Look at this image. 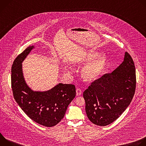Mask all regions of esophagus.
<instances>
[{
  "label": "esophagus",
  "instance_id": "1",
  "mask_svg": "<svg viewBox=\"0 0 146 146\" xmlns=\"http://www.w3.org/2000/svg\"><path fill=\"white\" fill-rule=\"evenodd\" d=\"M81 94V90L80 88H77L76 89V95L79 96Z\"/></svg>",
  "mask_w": 146,
  "mask_h": 146
}]
</instances>
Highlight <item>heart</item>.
Wrapping results in <instances>:
<instances>
[{"label": "heart", "mask_w": 146, "mask_h": 146, "mask_svg": "<svg viewBox=\"0 0 146 146\" xmlns=\"http://www.w3.org/2000/svg\"><path fill=\"white\" fill-rule=\"evenodd\" d=\"M99 54L97 52H89L83 54L73 61L75 64H86L94 59ZM108 63V56L105 53L100 54L82 70V76L88 82L98 77L105 70Z\"/></svg>", "instance_id": "heart-1"}]
</instances>
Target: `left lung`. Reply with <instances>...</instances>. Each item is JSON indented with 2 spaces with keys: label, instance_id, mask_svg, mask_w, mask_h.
Here are the masks:
<instances>
[{
  "label": "left lung",
  "instance_id": "8db88e82",
  "mask_svg": "<svg viewBox=\"0 0 146 146\" xmlns=\"http://www.w3.org/2000/svg\"><path fill=\"white\" fill-rule=\"evenodd\" d=\"M136 84L134 62L125 52L118 68L95 80L83 93L88 119L103 127L115 121L131 103Z\"/></svg>",
  "mask_w": 146,
  "mask_h": 146
}]
</instances>
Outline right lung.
<instances>
[{"instance_id":"obj_1","label":"right lung","mask_w":146,"mask_h":146,"mask_svg":"<svg viewBox=\"0 0 146 146\" xmlns=\"http://www.w3.org/2000/svg\"><path fill=\"white\" fill-rule=\"evenodd\" d=\"M34 46L27 48L14 60L11 67L14 98L25 113L35 122L47 127L56 125L64 118L76 96L74 85L59 83L46 91H33L25 80L22 63Z\"/></svg>"}]
</instances>
